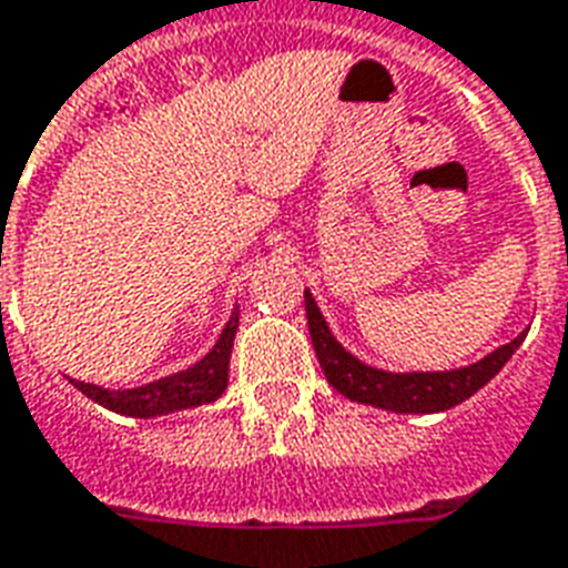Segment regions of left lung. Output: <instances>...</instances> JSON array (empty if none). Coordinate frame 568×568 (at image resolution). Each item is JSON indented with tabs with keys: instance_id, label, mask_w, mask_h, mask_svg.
I'll list each match as a JSON object with an SVG mask.
<instances>
[{
	"instance_id": "obj_1",
	"label": "left lung",
	"mask_w": 568,
	"mask_h": 568,
	"mask_svg": "<svg viewBox=\"0 0 568 568\" xmlns=\"http://www.w3.org/2000/svg\"><path fill=\"white\" fill-rule=\"evenodd\" d=\"M305 314H308V333H312L314 354L321 359L326 381L335 390L347 396L351 403L375 405L384 412L396 415H436L448 412L463 399H469L471 393H478L511 359L527 333L511 338L508 345L496 347L494 354H487L471 366L448 372H384L375 366H366L351 351L342 347L333 329L326 326L324 314L317 308L314 296L305 290Z\"/></svg>"
}]
</instances>
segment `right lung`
<instances>
[{
    "instance_id": "add662e5",
    "label": "right lung",
    "mask_w": 568,
    "mask_h": 568,
    "mask_svg": "<svg viewBox=\"0 0 568 568\" xmlns=\"http://www.w3.org/2000/svg\"><path fill=\"white\" fill-rule=\"evenodd\" d=\"M235 329H239V312L230 314L217 345L211 347L199 363H193L190 369L169 375V378L151 381L144 387L105 390V387L87 384V381H72V384L84 393L87 399L126 417H156L214 403V399H221V393L226 390V381H230V354H233Z\"/></svg>"
}]
</instances>
